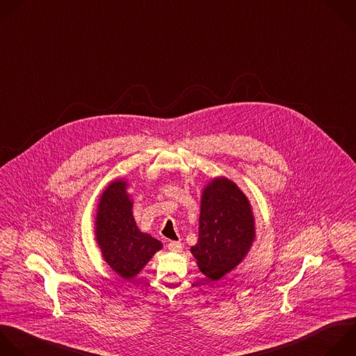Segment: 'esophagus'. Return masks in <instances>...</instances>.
<instances>
[{
	"mask_svg": "<svg viewBox=\"0 0 356 356\" xmlns=\"http://www.w3.org/2000/svg\"><path fill=\"white\" fill-rule=\"evenodd\" d=\"M168 248H169V250H172V252H181V249H183V246H181L180 242H169V243H168Z\"/></svg>",
	"mask_w": 356,
	"mask_h": 356,
	"instance_id": "esophagus-1",
	"label": "esophagus"
}]
</instances>
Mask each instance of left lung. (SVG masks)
Masks as SVG:
<instances>
[{"label": "left lung", "mask_w": 356, "mask_h": 356, "mask_svg": "<svg viewBox=\"0 0 356 356\" xmlns=\"http://www.w3.org/2000/svg\"><path fill=\"white\" fill-rule=\"evenodd\" d=\"M254 239L249 198L232 180L212 179L201 195L198 241L190 249L200 271L219 280L243 261Z\"/></svg>", "instance_id": "obj_1"}]
</instances>
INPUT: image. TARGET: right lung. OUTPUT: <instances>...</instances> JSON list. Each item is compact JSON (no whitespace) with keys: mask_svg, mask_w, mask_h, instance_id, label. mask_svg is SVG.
Listing matches in <instances>:
<instances>
[{"mask_svg":"<svg viewBox=\"0 0 356 356\" xmlns=\"http://www.w3.org/2000/svg\"><path fill=\"white\" fill-rule=\"evenodd\" d=\"M126 180H113L102 193L96 220V242L107 266L122 278H134L162 249V243L138 229Z\"/></svg>","mask_w":356,"mask_h":356,"instance_id":"right-lung-1","label":"right lung"}]
</instances>
